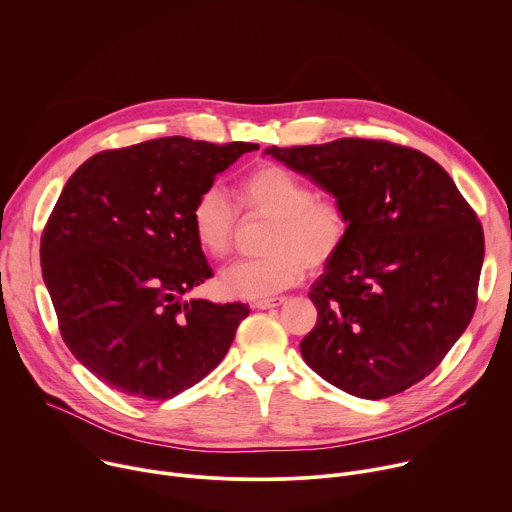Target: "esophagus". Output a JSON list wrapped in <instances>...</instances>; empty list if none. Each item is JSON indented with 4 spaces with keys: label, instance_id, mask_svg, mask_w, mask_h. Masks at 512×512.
<instances>
[{
    "label": "esophagus",
    "instance_id": "34e87169",
    "mask_svg": "<svg viewBox=\"0 0 512 512\" xmlns=\"http://www.w3.org/2000/svg\"><path fill=\"white\" fill-rule=\"evenodd\" d=\"M282 303H287V297H272V299H260L256 301L252 307L254 309H272V307H278Z\"/></svg>",
    "mask_w": 512,
    "mask_h": 512
}]
</instances>
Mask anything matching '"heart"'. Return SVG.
<instances>
[{
	"mask_svg": "<svg viewBox=\"0 0 512 512\" xmlns=\"http://www.w3.org/2000/svg\"><path fill=\"white\" fill-rule=\"evenodd\" d=\"M236 203L248 215L268 217L260 258L242 260L219 274L217 287L236 299H264L285 291L309 268L327 266L350 234V213L333 197H315L313 187L280 164H260L240 181ZM191 230L197 246L221 260L232 252L236 205L219 187L203 189L193 201Z\"/></svg>",
	"mask_w": 512,
	"mask_h": 512,
	"instance_id": "b5f03b06",
	"label": "heart"
}]
</instances>
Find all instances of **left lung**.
<instances>
[{
    "mask_svg": "<svg viewBox=\"0 0 512 512\" xmlns=\"http://www.w3.org/2000/svg\"><path fill=\"white\" fill-rule=\"evenodd\" d=\"M350 213L348 240L313 282L317 323L303 360L360 399L429 376L478 303L484 232L456 183L427 154L386 140L266 148Z\"/></svg>",
    "mask_w": 512,
    "mask_h": 512,
    "instance_id": "obj_1",
    "label": "left lung"
}]
</instances>
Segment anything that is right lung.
I'll use <instances>...</instances> for the list:
<instances>
[{
  "label": "right lung",
  "mask_w": 512,
  "mask_h": 512,
  "mask_svg": "<svg viewBox=\"0 0 512 512\" xmlns=\"http://www.w3.org/2000/svg\"><path fill=\"white\" fill-rule=\"evenodd\" d=\"M252 150L156 138L103 150L67 181L40 238L42 278L67 348L107 386L173 399L230 350L250 309L185 299L213 276L189 213Z\"/></svg>",
  "instance_id": "right-lung-1"
}]
</instances>
